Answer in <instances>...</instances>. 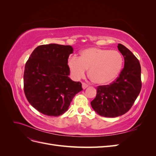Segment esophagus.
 <instances>
[{
    "label": "esophagus",
    "instance_id": "esophagus-1",
    "mask_svg": "<svg viewBox=\"0 0 156 156\" xmlns=\"http://www.w3.org/2000/svg\"><path fill=\"white\" fill-rule=\"evenodd\" d=\"M88 87V84H87V83H82V87H83V89L87 88Z\"/></svg>",
    "mask_w": 156,
    "mask_h": 156
}]
</instances>
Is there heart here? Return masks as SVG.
Wrapping results in <instances>:
<instances>
[{
  "label": "heart",
  "instance_id": "obj_1",
  "mask_svg": "<svg viewBox=\"0 0 156 156\" xmlns=\"http://www.w3.org/2000/svg\"><path fill=\"white\" fill-rule=\"evenodd\" d=\"M123 63V57L119 52L90 48L81 51L79 58L71 57L68 65L74 78H81L89 69V77L94 83L105 85L119 76Z\"/></svg>",
  "mask_w": 156,
  "mask_h": 156
}]
</instances>
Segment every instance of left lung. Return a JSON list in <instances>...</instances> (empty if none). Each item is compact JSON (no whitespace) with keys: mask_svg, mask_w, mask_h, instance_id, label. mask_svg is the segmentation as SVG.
Segmentation results:
<instances>
[{"mask_svg":"<svg viewBox=\"0 0 156 156\" xmlns=\"http://www.w3.org/2000/svg\"><path fill=\"white\" fill-rule=\"evenodd\" d=\"M118 48L124 58V67L111 84L97 87L96 96L90 103L93 109L105 117L124 115L133 106L142 87L139 60L124 45L119 44Z\"/></svg>","mask_w":156,"mask_h":156,"instance_id":"1","label":"left lung"}]
</instances>
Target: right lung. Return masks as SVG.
<instances>
[{
    "label": "right lung",
    "instance_id": "1",
    "mask_svg": "<svg viewBox=\"0 0 156 156\" xmlns=\"http://www.w3.org/2000/svg\"><path fill=\"white\" fill-rule=\"evenodd\" d=\"M73 51L70 45H41L33 51L27 61L24 92L30 104L42 114L62 115L75 94L83 90L81 83L68 77V58Z\"/></svg>",
    "mask_w": 156,
    "mask_h": 156
}]
</instances>
